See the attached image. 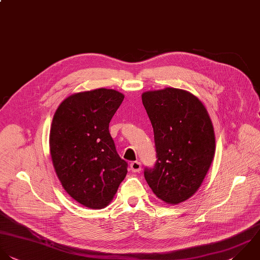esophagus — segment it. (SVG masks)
I'll return each instance as SVG.
<instances>
[{
    "label": "esophagus",
    "mask_w": 260,
    "mask_h": 260,
    "mask_svg": "<svg viewBox=\"0 0 260 260\" xmlns=\"http://www.w3.org/2000/svg\"><path fill=\"white\" fill-rule=\"evenodd\" d=\"M142 168V164L139 161H134L131 163V169L133 172H139Z\"/></svg>",
    "instance_id": "obj_1"
}]
</instances>
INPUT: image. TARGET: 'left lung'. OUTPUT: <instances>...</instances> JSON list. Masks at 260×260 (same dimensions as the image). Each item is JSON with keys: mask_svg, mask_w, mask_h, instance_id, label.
<instances>
[{"mask_svg": "<svg viewBox=\"0 0 260 260\" xmlns=\"http://www.w3.org/2000/svg\"><path fill=\"white\" fill-rule=\"evenodd\" d=\"M142 100L157 158L153 168H145V178L160 200L177 205L196 193L210 169L216 149L213 123L199 98L181 89L145 92Z\"/></svg>", "mask_w": 260, "mask_h": 260, "instance_id": "8db88e82", "label": "left lung"}]
</instances>
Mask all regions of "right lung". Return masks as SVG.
Returning <instances> with one entry per match:
<instances>
[{
    "label": "right lung",
    "instance_id": "add662e5",
    "mask_svg": "<svg viewBox=\"0 0 260 260\" xmlns=\"http://www.w3.org/2000/svg\"><path fill=\"white\" fill-rule=\"evenodd\" d=\"M124 96L112 89L74 94L56 109L49 135L52 164L64 190L90 209H103L127 173L109 133Z\"/></svg>",
    "mask_w": 260,
    "mask_h": 260
}]
</instances>
